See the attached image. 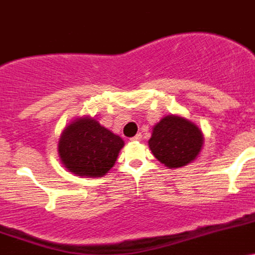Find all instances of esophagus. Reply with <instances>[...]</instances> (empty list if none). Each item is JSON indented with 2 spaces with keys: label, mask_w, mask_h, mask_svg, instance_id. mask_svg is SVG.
Wrapping results in <instances>:
<instances>
[{
  "label": "esophagus",
  "mask_w": 255,
  "mask_h": 255,
  "mask_svg": "<svg viewBox=\"0 0 255 255\" xmlns=\"http://www.w3.org/2000/svg\"><path fill=\"white\" fill-rule=\"evenodd\" d=\"M141 137H142V135H141V133H137V135H135L133 137H131L130 140L131 141H140Z\"/></svg>",
  "instance_id": "obj_1"
}]
</instances>
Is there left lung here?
Returning a JSON list of instances; mask_svg holds the SVG:
<instances>
[{
    "label": "left lung",
    "mask_w": 255,
    "mask_h": 255,
    "mask_svg": "<svg viewBox=\"0 0 255 255\" xmlns=\"http://www.w3.org/2000/svg\"><path fill=\"white\" fill-rule=\"evenodd\" d=\"M203 145L202 131L190 120L176 115L161 119L152 128L148 146L153 156L170 168L192 162Z\"/></svg>",
    "instance_id": "1"
}]
</instances>
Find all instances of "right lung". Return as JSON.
I'll list each match as a JSON object with an SVG mask.
<instances>
[{"instance_id": "1", "label": "right lung", "mask_w": 255, "mask_h": 255, "mask_svg": "<svg viewBox=\"0 0 255 255\" xmlns=\"http://www.w3.org/2000/svg\"><path fill=\"white\" fill-rule=\"evenodd\" d=\"M123 146V138L97 120L80 118L64 128L58 143V153L69 172L102 177L114 166Z\"/></svg>"}]
</instances>
